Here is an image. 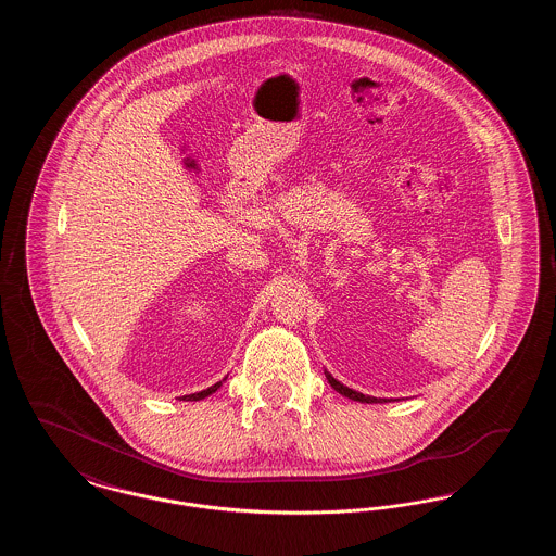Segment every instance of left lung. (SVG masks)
I'll list each match as a JSON object with an SVG mask.
<instances>
[{
  "label": "left lung",
  "instance_id": "left-lung-1",
  "mask_svg": "<svg viewBox=\"0 0 556 556\" xmlns=\"http://www.w3.org/2000/svg\"><path fill=\"white\" fill-rule=\"evenodd\" d=\"M325 377H327V381L331 383V388L336 390V392H340L342 396L350 397V400H356V402H367V404H377V402H390L388 397H375V396H365V394H361V392H356V390H350L348 386L344 383H340L329 370H325Z\"/></svg>",
  "mask_w": 556,
  "mask_h": 556
}]
</instances>
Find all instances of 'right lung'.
I'll return each instance as SVG.
<instances>
[{
	"label": "right lung",
	"mask_w": 556,
	"mask_h": 556,
	"mask_svg": "<svg viewBox=\"0 0 556 556\" xmlns=\"http://www.w3.org/2000/svg\"><path fill=\"white\" fill-rule=\"evenodd\" d=\"M225 381V379H223ZM223 381H218V383H214V386H211L208 390H202V392H195V394H189V396L184 397V400H202V397L211 396V394H214L220 386H223Z\"/></svg>",
	"instance_id": "1"
}]
</instances>
